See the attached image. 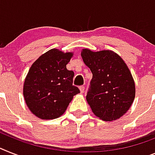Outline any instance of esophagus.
Listing matches in <instances>:
<instances>
[{"instance_id": "34e87169", "label": "esophagus", "mask_w": 155, "mask_h": 155, "mask_svg": "<svg viewBox=\"0 0 155 155\" xmlns=\"http://www.w3.org/2000/svg\"><path fill=\"white\" fill-rule=\"evenodd\" d=\"M84 89H85V87H84V86H80V92H81V93H84Z\"/></svg>"}]
</instances>
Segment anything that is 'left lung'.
<instances>
[{
  "mask_svg": "<svg viewBox=\"0 0 155 155\" xmlns=\"http://www.w3.org/2000/svg\"><path fill=\"white\" fill-rule=\"evenodd\" d=\"M81 56L93 76L87 101L96 117L111 121L129 110L136 95V87L128 66L111 50L93 52L84 49Z\"/></svg>",
  "mask_w": 155,
  "mask_h": 155,
  "instance_id": "8db88e82",
  "label": "left lung"
}]
</instances>
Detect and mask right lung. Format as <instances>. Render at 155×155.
Wrapping results in <instances>:
<instances>
[{"instance_id":"obj_1","label":"right lung","mask_w":155,"mask_h":155,"mask_svg":"<svg viewBox=\"0 0 155 155\" xmlns=\"http://www.w3.org/2000/svg\"><path fill=\"white\" fill-rule=\"evenodd\" d=\"M72 53L52 49L31 65L23 85V96L31 113L43 120L62 115L73 98L80 93L72 85L74 71L67 69Z\"/></svg>"}]
</instances>
